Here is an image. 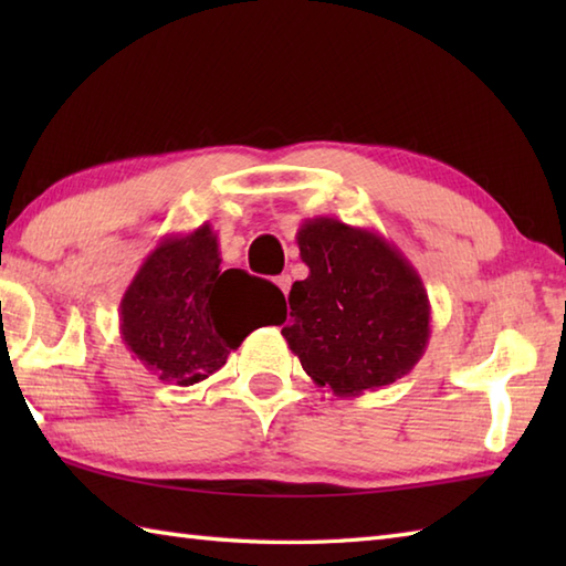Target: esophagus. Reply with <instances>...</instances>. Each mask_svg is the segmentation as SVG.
<instances>
[{
  "instance_id": "obj_1",
  "label": "esophagus",
  "mask_w": 566,
  "mask_h": 566,
  "mask_svg": "<svg viewBox=\"0 0 566 566\" xmlns=\"http://www.w3.org/2000/svg\"><path fill=\"white\" fill-rule=\"evenodd\" d=\"M274 284L280 286L282 294L286 296V294H290V290H292V276H290V274H280V276H274Z\"/></svg>"
}]
</instances>
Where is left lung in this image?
<instances>
[{
    "mask_svg": "<svg viewBox=\"0 0 566 566\" xmlns=\"http://www.w3.org/2000/svg\"><path fill=\"white\" fill-rule=\"evenodd\" d=\"M308 276L290 292L284 340L335 396L377 391L408 375L430 338V302L403 252L369 228L328 216L296 233Z\"/></svg>",
    "mask_w": 566,
    "mask_h": 566,
    "instance_id": "1",
    "label": "left lung"
}]
</instances>
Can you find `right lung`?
Wrapping results in <instances>:
<instances>
[{"instance_id":"1","label":"right lung","mask_w":566,"mask_h":566,"mask_svg":"<svg viewBox=\"0 0 566 566\" xmlns=\"http://www.w3.org/2000/svg\"><path fill=\"white\" fill-rule=\"evenodd\" d=\"M284 321V294L272 282L221 270L219 238L209 223L165 235L118 306L128 350L150 375L177 387L211 377L252 331Z\"/></svg>"}]
</instances>
